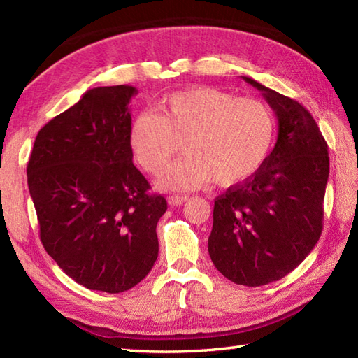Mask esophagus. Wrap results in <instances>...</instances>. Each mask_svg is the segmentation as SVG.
<instances>
[{"instance_id":"34e87169","label":"esophagus","mask_w":358,"mask_h":358,"mask_svg":"<svg viewBox=\"0 0 358 358\" xmlns=\"http://www.w3.org/2000/svg\"><path fill=\"white\" fill-rule=\"evenodd\" d=\"M186 200V195H171L169 199H167V203H169L171 206H180V204H183Z\"/></svg>"}]
</instances>
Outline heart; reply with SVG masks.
<instances>
[{
	"label": "heart",
	"mask_w": 358,
	"mask_h": 358,
	"mask_svg": "<svg viewBox=\"0 0 358 358\" xmlns=\"http://www.w3.org/2000/svg\"><path fill=\"white\" fill-rule=\"evenodd\" d=\"M275 134V115L264 101L200 86L167 95L163 113L136 115L129 144L136 163L154 175L183 144L187 155L158 178V186L189 191L210 178L223 187L249 180L268 159Z\"/></svg>",
	"instance_id": "heart-1"
}]
</instances>
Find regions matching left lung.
<instances>
[{"label": "left lung", "instance_id": "1", "mask_svg": "<svg viewBox=\"0 0 358 358\" xmlns=\"http://www.w3.org/2000/svg\"><path fill=\"white\" fill-rule=\"evenodd\" d=\"M278 120L277 143L255 175L215 199L210 260L243 286H263L294 271L317 245L329 177L328 144L292 98L249 77Z\"/></svg>", "mask_w": 358, "mask_h": 358}]
</instances>
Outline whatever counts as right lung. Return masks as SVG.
I'll return each mask as SVG.
<instances>
[{"mask_svg":"<svg viewBox=\"0 0 358 358\" xmlns=\"http://www.w3.org/2000/svg\"><path fill=\"white\" fill-rule=\"evenodd\" d=\"M132 86L90 89L38 132L27 163L40 238L57 264L90 291L138 285L158 257L163 195L132 163Z\"/></svg>","mask_w":358,"mask_h":358,"instance_id":"right-lung-1","label":"right lung"}]
</instances>
